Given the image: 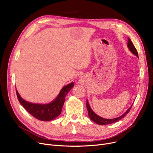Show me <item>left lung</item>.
I'll return each instance as SVG.
<instances>
[{"mask_svg":"<svg viewBox=\"0 0 153 153\" xmlns=\"http://www.w3.org/2000/svg\"><path fill=\"white\" fill-rule=\"evenodd\" d=\"M128 42L127 46H128V48H129L130 51L133 54H134L135 56H137V57H138V51H137V50H136L134 46L133 45V43L131 41V39L129 38H128ZM132 105H133V104L131 105V107L129 108H128L126 110V111L125 112V113L122 115L120 116L117 118H113V119H106V118H103L102 117H100L99 115H97V114H95L94 112L93 111V110L91 109V108L89 105V102H88V100H87V102H86V107H87V111H88V115H89V118L92 120L93 122H94L95 123H96L97 124L100 125L111 124V123H115V122L119 121V120H120L121 119H122L123 117H125L127 114L129 113V111H130Z\"/></svg>","mask_w":153,"mask_h":153,"instance_id":"obj_1","label":"left lung"}]
</instances>
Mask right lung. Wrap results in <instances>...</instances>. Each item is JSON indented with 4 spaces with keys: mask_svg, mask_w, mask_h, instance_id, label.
<instances>
[{
    "mask_svg": "<svg viewBox=\"0 0 153 153\" xmlns=\"http://www.w3.org/2000/svg\"><path fill=\"white\" fill-rule=\"evenodd\" d=\"M74 85V82H72L71 84L64 86L58 97L53 102L46 104H39L27 102L21 97L17 90H16V93H17L19 102L30 114L39 120L46 122L54 120L61 114L66 96Z\"/></svg>",
    "mask_w": 153,
    "mask_h": 153,
    "instance_id": "add662e5",
    "label": "right lung"
}]
</instances>
